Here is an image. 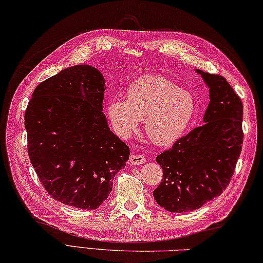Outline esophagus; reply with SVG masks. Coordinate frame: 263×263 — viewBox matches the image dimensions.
I'll use <instances>...</instances> for the list:
<instances>
[{
    "label": "esophagus",
    "mask_w": 263,
    "mask_h": 263,
    "mask_svg": "<svg viewBox=\"0 0 263 263\" xmlns=\"http://www.w3.org/2000/svg\"><path fill=\"white\" fill-rule=\"evenodd\" d=\"M130 163L132 165H142L146 163V159H144V157L142 155H139V154H132L130 156Z\"/></svg>",
    "instance_id": "1"
}]
</instances>
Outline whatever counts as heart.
Here are the masks:
<instances>
[{"mask_svg": "<svg viewBox=\"0 0 263 263\" xmlns=\"http://www.w3.org/2000/svg\"><path fill=\"white\" fill-rule=\"evenodd\" d=\"M195 111L191 92L164 77L147 76L132 82L125 102L111 99L106 114L114 131L130 138L144 120V132L156 146H171L185 132Z\"/></svg>", "mask_w": 263, "mask_h": 263, "instance_id": "1", "label": "heart"}]
</instances>
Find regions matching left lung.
Returning <instances> with one entry per match:
<instances>
[{
    "mask_svg": "<svg viewBox=\"0 0 263 263\" xmlns=\"http://www.w3.org/2000/svg\"><path fill=\"white\" fill-rule=\"evenodd\" d=\"M209 89L202 126L157 156L163 180L154 198L170 212L199 209L230 184L243 143V105L225 78L195 69Z\"/></svg>",
    "mask_w": 263,
    "mask_h": 263,
    "instance_id": "1",
    "label": "left lung"
}]
</instances>
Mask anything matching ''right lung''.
Here are the masks:
<instances>
[{
    "label": "right lung",
    "mask_w": 263,
    "mask_h": 263,
    "mask_svg": "<svg viewBox=\"0 0 263 263\" xmlns=\"http://www.w3.org/2000/svg\"><path fill=\"white\" fill-rule=\"evenodd\" d=\"M105 79L78 64L36 87L27 106L28 154L51 197L76 208L97 209L124 168L130 149L103 113Z\"/></svg>",
    "instance_id": "add662e5"
}]
</instances>
